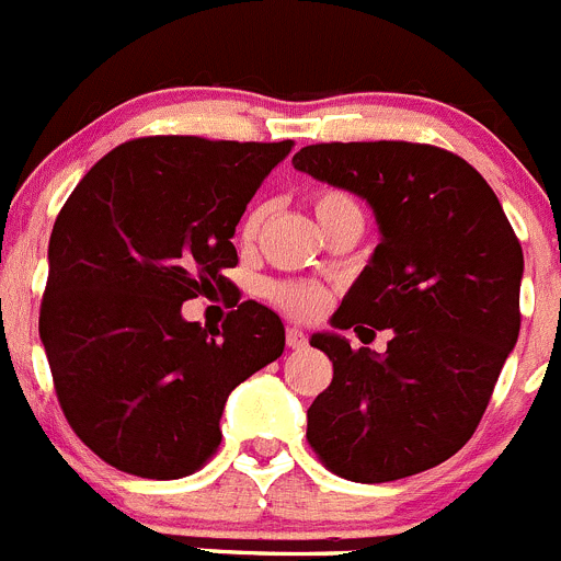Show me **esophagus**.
<instances>
[{"label": "esophagus", "mask_w": 561, "mask_h": 561, "mask_svg": "<svg viewBox=\"0 0 561 561\" xmlns=\"http://www.w3.org/2000/svg\"><path fill=\"white\" fill-rule=\"evenodd\" d=\"M285 340H287V345H290V348H305V345H307V334L301 332L298 327H287Z\"/></svg>", "instance_id": "1"}]
</instances>
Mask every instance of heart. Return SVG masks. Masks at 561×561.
<instances>
[{"label": "heart", "instance_id": "b5f03b06", "mask_svg": "<svg viewBox=\"0 0 561 561\" xmlns=\"http://www.w3.org/2000/svg\"><path fill=\"white\" fill-rule=\"evenodd\" d=\"M312 207H316L318 221L327 227L334 218L345 216V213H359V204L354 202V196H348L345 191H334V187H327V191H318L312 196ZM265 216H268V207L265 204H254V207L245 213L243 224H240V240L243 243H254L263 232ZM268 298L274 305H279L282 310L290 312L296 318H312L323 310L327 305V290L316 282H271L268 285Z\"/></svg>", "mask_w": 561, "mask_h": 561}]
</instances>
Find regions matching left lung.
Segmentation results:
<instances>
[{
    "label": "left lung",
    "mask_w": 561,
    "mask_h": 561,
    "mask_svg": "<svg viewBox=\"0 0 561 561\" xmlns=\"http://www.w3.org/2000/svg\"><path fill=\"white\" fill-rule=\"evenodd\" d=\"M293 165L365 198L379 224L332 327L392 329L385 354L312 334L334 376L307 410L310 446L363 484L446 462L473 437L520 332L523 249L499 196L462 157L407 140L305 146Z\"/></svg>",
    "instance_id": "obj_1"
}]
</instances>
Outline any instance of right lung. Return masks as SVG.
<instances>
[{
	"label": "right lung",
	"mask_w": 561,
	"mask_h": 561,
	"mask_svg": "<svg viewBox=\"0 0 561 561\" xmlns=\"http://www.w3.org/2000/svg\"><path fill=\"white\" fill-rule=\"evenodd\" d=\"M293 149L196 135L115 146L62 204L49 238L41 343L62 415L96 457L182 479L221 443L229 392L282 357L285 327L243 301L221 327L182 301L232 290L234 227Z\"/></svg>",
	"instance_id": "add662e5"
}]
</instances>
